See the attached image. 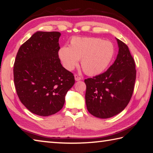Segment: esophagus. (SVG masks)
I'll list each match as a JSON object with an SVG mask.
<instances>
[{
    "mask_svg": "<svg viewBox=\"0 0 153 153\" xmlns=\"http://www.w3.org/2000/svg\"><path fill=\"white\" fill-rule=\"evenodd\" d=\"M74 79H75V80H76V81H79V80H81V77H80L77 74H74Z\"/></svg>",
    "mask_w": 153,
    "mask_h": 153,
    "instance_id": "esophagus-1",
    "label": "esophagus"
}]
</instances>
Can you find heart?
Segmentation results:
<instances>
[{"instance_id":"1","label":"heart","mask_w":153,"mask_h":153,"mask_svg":"<svg viewBox=\"0 0 153 153\" xmlns=\"http://www.w3.org/2000/svg\"><path fill=\"white\" fill-rule=\"evenodd\" d=\"M114 54V47L108 41L94 37H74L69 47H62L59 59L68 71L73 70L80 59V66L86 74L101 73L110 64Z\"/></svg>"}]
</instances>
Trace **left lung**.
<instances>
[{
  "instance_id": "left-lung-1",
  "label": "left lung",
  "mask_w": 153,
  "mask_h": 153,
  "mask_svg": "<svg viewBox=\"0 0 153 153\" xmlns=\"http://www.w3.org/2000/svg\"><path fill=\"white\" fill-rule=\"evenodd\" d=\"M119 54L107 71L85 80L88 111L100 119L120 113L130 102L134 91L137 71L128 46L117 39Z\"/></svg>"
}]
</instances>
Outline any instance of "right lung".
Returning <instances> with one entry per match:
<instances>
[{
  "instance_id": "add662e5",
  "label": "right lung",
  "mask_w": 153,
  "mask_h": 153,
  "mask_svg": "<svg viewBox=\"0 0 153 153\" xmlns=\"http://www.w3.org/2000/svg\"><path fill=\"white\" fill-rule=\"evenodd\" d=\"M59 32H36L21 46L13 67L17 95L26 108L47 117L62 109L75 82L59 57Z\"/></svg>"
}]
</instances>
